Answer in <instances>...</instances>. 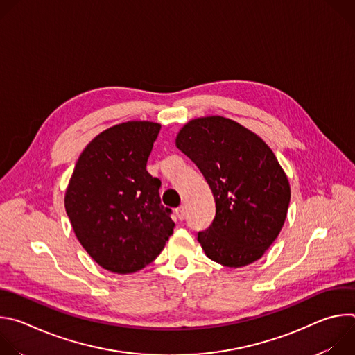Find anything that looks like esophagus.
<instances>
[{
    "instance_id": "esophagus-1",
    "label": "esophagus",
    "mask_w": 355,
    "mask_h": 355,
    "mask_svg": "<svg viewBox=\"0 0 355 355\" xmlns=\"http://www.w3.org/2000/svg\"><path fill=\"white\" fill-rule=\"evenodd\" d=\"M175 214H177V216H178L180 220H184V219H185V208H184L182 205L175 209Z\"/></svg>"
}]
</instances>
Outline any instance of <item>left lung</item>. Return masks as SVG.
Returning a JSON list of instances; mask_svg holds the SVG:
<instances>
[{
    "label": "left lung",
    "mask_w": 355,
    "mask_h": 355,
    "mask_svg": "<svg viewBox=\"0 0 355 355\" xmlns=\"http://www.w3.org/2000/svg\"><path fill=\"white\" fill-rule=\"evenodd\" d=\"M175 144L204 174L215 198L211 226L198 232L205 254L232 268L261 259L284 226L291 199L272 150L223 116L188 122Z\"/></svg>",
    "instance_id": "obj_1"
}]
</instances>
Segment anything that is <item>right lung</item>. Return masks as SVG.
Listing matches in <instances>:
<instances>
[{"instance_id": "obj_1", "label": "right lung", "mask_w": 355, "mask_h": 355, "mask_svg": "<svg viewBox=\"0 0 355 355\" xmlns=\"http://www.w3.org/2000/svg\"><path fill=\"white\" fill-rule=\"evenodd\" d=\"M160 128L132 121L99 133L78 157L66 191L64 207L78 241L111 272L130 274L153 263L173 234L162 181L146 170Z\"/></svg>"}]
</instances>
